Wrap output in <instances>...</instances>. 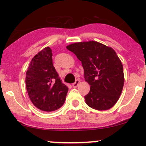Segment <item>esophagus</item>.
<instances>
[{
    "label": "esophagus",
    "mask_w": 146,
    "mask_h": 146,
    "mask_svg": "<svg viewBox=\"0 0 146 146\" xmlns=\"http://www.w3.org/2000/svg\"><path fill=\"white\" fill-rule=\"evenodd\" d=\"M79 84H80V80H75V82L73 84V85H72V86H73V88H77V87H78V86L79 85Z\"/></svg>",
    "instance_id": "obj_1"
}]
</instances>
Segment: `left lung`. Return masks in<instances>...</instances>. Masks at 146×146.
Here are the masks:
<instances>
[{
  "instance_id": "left-lung-1",
  "label": "left lung",
  "mask_w": 146,
  "mask_h": 146,
  "mask_svg": "<svg viewBox=\"0 0 146 146\" xmlns=\"http://www.w3.org/2000/svg\"><path fill=\"white\" fill-rule=\"evenodd\" d=\"M82 62L90 91L86 104L97 110L111 108L121 94L124 84L123 65L113 48L96 41L79 42L66 46Z\"/></svg>"
}]
</instances>
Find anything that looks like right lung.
<instances>
[{
    "mask_svg": "<svg viewBox=\"0 0 146 146\" xmlns=\"http://www.w3.org/2000/svg\"><path fill=\"white\" fill-rule=\"evenodd\" d=\"M52 51L48 46L38 52L30 62L25 83L28 95L33 104L44 112L61 108L68 90L62 83L53 66Z\"/></svg>",
    "mask_w": 146,
    "mask_h": 146,
    "instance_id": "obj_1",
    "label": "right lung"
}]
</instances>
